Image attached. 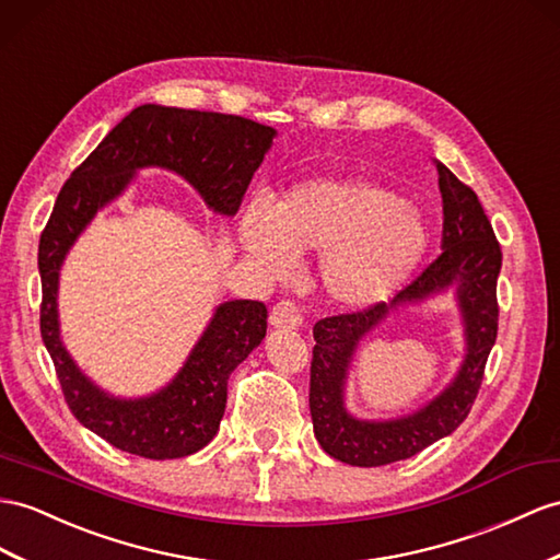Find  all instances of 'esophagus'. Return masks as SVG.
Wrapping results in <instances>:
<instances>
[{"label":"esophagus","mask_w":560,"mask_h":560,"mask_svg":"<svg viewBox=\"0 0 560 560\" xmlns=\"http://www.w3.org/2000/svg\"><path fill=\"white\" fill-rule=\"evenodd\" d=\"M269 324L275 328H281V331H293L300 324H303V314L295 307L291 300H281L269 312Z\"/></svg>","instance_id":"34e87169"}]
</instances>
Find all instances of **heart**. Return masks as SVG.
Instances as JSON below:
<instances>
[{"mask_svg": "<svg viewBox=\"0 0 560 560\" xmlns=\"http://www.w3.org/2000/svg\"><path fill=\"white\" fill-rule=\"evenodd\" d=\"M241 243L265 277L283 281L295 255L319 257V285L340 307L366 310L402 285L428 246L419 208L362 177L295 184L275 206L255 200L241 218Z\"/></svg>", "mask_w": 560, "mask_h": 560, "instance_id": "1", "label": "heart"}]
</instances>
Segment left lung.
<instances>
[{
	"instance_id": "1",
	"label": "left lung",
	"mask_w": 560,
	"mask_h": 560,
	"mask_svg": "<svg viewBox=\"0 0 560 560\" xmlns=\"http://www.w3.org/2000/svg\"><path fill=\"white\" fill-rule=\"evenodd\" d=\"M442 194V253L399 291L393 303L364 312L338 314L314 324L310 369V413L322 450L350 466H385L423 452L452 435L476 402L487 357L497 340V279L501 248L476 191L438 163ZM453 291L465 324L467 352L457 376L440 396L417 412L397 420L369 422L345 407V385L359 342L390 311Z\"/></svg>"
}]
</instances>
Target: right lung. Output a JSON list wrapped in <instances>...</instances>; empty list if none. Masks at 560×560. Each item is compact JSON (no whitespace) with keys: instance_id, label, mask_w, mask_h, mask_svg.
<instances>
[{"instance_id":"right-lung-1","label":"right lung","mask_w":560,"mask_h":560,"mask_svg":"<svg viewBox=\"0 0 560 560\" xmlns=\"http://www.w3.org/2000/svg\"><path fill=\"white\" fill-rule=\"evenodd\" d=\"M275 137V127L241 116L143 104L113 127L56 198L37 253L42 340L73 417L116 450L158 462L203 450L220 430L229 374L267 334V307L257 300L220 303L175 378L151 395L116 397L84 374L61 340L59 277L66 255L96 212L120 198L147 167L175 172L212 212L232 218Z\"/></svg>"}]
</instances>
